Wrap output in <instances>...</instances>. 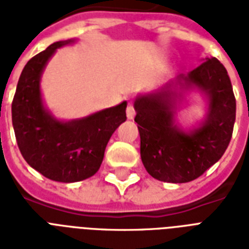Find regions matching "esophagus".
<instances>
[{
	"label": "esophagus",
	"instance_id": "obj_1",
	"mask_svg": "<svg viewBox=\"0 0 249 249\" xmlns=\"http://www.w3.org/2000/svg\"><path fill=\"white\" fill-rule=\"evenodd\" d=\"M126 116H128L129 120H132V119H134V116H136V109H134V107H133L132 105H129L128 107H126Z\"/></svg>",
	"mask_w": 249,
	"mask_h": 249
}]
</instances>
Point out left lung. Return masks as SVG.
I'll return each mask as SVG.
<instances>
[{
    "instance_id": "8db88e82",
    "label": "left lung",
    "mask_w": 249,
    "mask_h": 249,
    "mask_svg": "<svg viewBox=\"0 0 249 249\" xmlns=\"http://www.w3.org/2000/svg\"><path fill=\"white\" fill-rule=\"evenodd\" d=\"M209 98V112L197 128L185 132L174 120L175 105L186 89ZM141 137V159L152 177L170 183L196 179L221 159L232 136L236 102L226 68L205 58L187 75L178 76L134 102Z\"/></svg>"
}]
</instances>
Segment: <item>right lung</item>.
<instances>
[{
  "label": "right lung",
  "mask_w": 249,
  "mask_h": 249,
  "mask_svg": "<svg viewBox=\"0 0 249 249\" xmlns=\"http://www.w3.org/2000/svg\"><path fill=\"white\" fill-rule=\"evenodd\" d=\"M73 42H54L29 59L11 105L14 132L25 161L49 179L66 183L97 173L109 138L126 120L125 101L71 121L58 120L45 108L40 89L44 68L56 49Z\"/></svg>",
  "instance_id": "right-lung-1"
}]
</instances>
